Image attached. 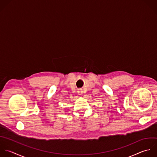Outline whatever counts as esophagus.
<instances>
[{"instance_id": "esophagus-1", "label": "esophagus", "mask_w": 157, "mask_h": 157, "mask_svg": "<svg viewBox=\"0 0 157 157\" xmlns=\"http://www.w3.org/2000/svg\"><path fill=\"white\" fill-rule=\"evenodd\" d=\"M78 94L79 95H81L82 94V90L81 89H79L78 90Z\"/></svg>"}]
</instances>
